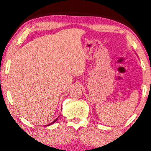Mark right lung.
<instances>
[{"mask_svg":"<svg viewBox=\"0 0 151 151\" xmlns=\"http://www.w3.org/2000/svg\"><path fill=\"white\" fill-rule=\"evenodd\" d=\"M58 119H55V121H52V123H51V124H48V125H47V126H50V125H52V124H54V123H55V121H56L57 120H58Z\"/></svg>","mask_w":151,"mask_h":151,"instance_id":"right-lung-1","label":"right lung"}]
</instances>
